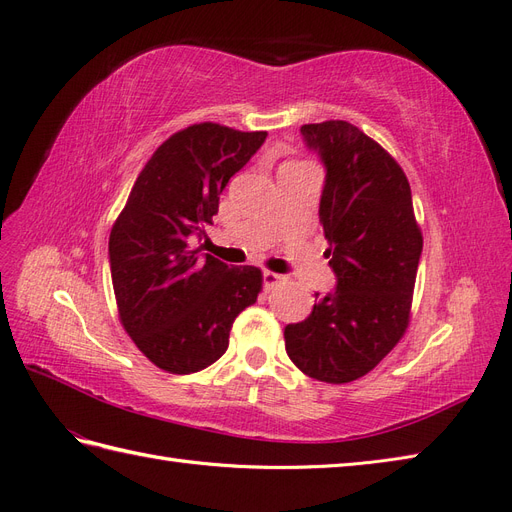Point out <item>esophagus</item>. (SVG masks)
<instances>
[{
    "label": "esophagus",
    "instance_id": "obj_1",
    "mask_svg": "<svg viewBox=\"0 0 512 512\" xmlns=\"http://www.w3.org/2000/svg\"><path fill=\"white\" fill-rule=\"evenodd\" d=\"M283 280H285V276H280L276 272H270V270L263 272V287H266V289L276 287L278 283H283Z\"/></svg>",
    "mask_w": 512,
    "mask_h": 512
}]
</instances>
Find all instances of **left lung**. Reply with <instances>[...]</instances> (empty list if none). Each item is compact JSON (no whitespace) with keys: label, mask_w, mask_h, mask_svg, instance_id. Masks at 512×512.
I'll list each match as a JSON object with an SVG mask.
<instances>
[{"label":"left lung","mask_w":512,"mask_h":512,"mask_svg":"<svg viewBox=\"0 0 512 512\" xmlns=\"http://www.w3.org/2000/svg\"><path fill=\"white\" fill-rule=\"evenodd\" d=\"M325 166L319 219L336 291L285 327L289 359L310 378L351 383L378 366L408 327L423 236L404 170L346 121L302 125Z\"/></svg>","instance_id":"left-lung-1"}]
</instances>
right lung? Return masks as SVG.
I'll return each instance as SVG.
<instances>
[{"instance_id":"right-lung-1","label":"right lung","mask_w":512,"mask_h":512,"mask_svg":"<svg viewBox=\"0 0 512 512\" xmlns=\"http://www.w3.org/2000/svg\"><path fill=\"white\" fill-rule=\"evenodd\" d=\"M266 136L219 123L178 131L146 161L112 225L108 255L121 323L161 370L191 374L214 364L236 317L257 302L259 268H229L191 251L189 240L206 236L221 191Z\"/></svg>"}]
</instances>
